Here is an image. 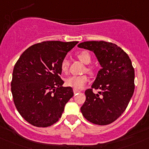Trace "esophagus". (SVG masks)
I'll return each instance as SVG.
<instances>
[{
    "mask_svg": "<svg viewBox=\"0 0 149 149\" xmlns=\"http://www.w3.org/2000/svg\"><path fill=\"white\" fill-rule=\"evenodd\" d=\"M73 91H74V94H76V93H79V92H80V91L77 90V89H75V88L73 89Z\"/></svg>",
    "mask_w": 149,
    "mask_h": 149,
    "instance_id": "1",
    "label": "esophagus"
}]
</instances>
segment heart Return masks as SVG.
<instances>
[{
    "label": "heart",
    "instance_id": "heart-1",
    "mask_svg": "<svg viewBox=\"0 0 149 149\" xmlns=\"http://www.w3.org/2000/svg\"><path fill=\"white\" fill-rule=\"evenodd\" d=\"M77 58L84 64L88 65L91 63V56L90 53L87 51H81L77 54ZM69 62L66 59H63L61 63V70L63 73H66L68 71ZM87 72L90 73L93 72V67H88L86 69ZM89 81V78L87 75L81 76H71L66 79V85L69 87H72L75 89H81L85 86V85Z\"/></svg>",
    "mask_w": 149,
    "mask_h": 149
}]
</instances>
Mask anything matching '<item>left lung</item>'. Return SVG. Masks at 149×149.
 I'll use <instances>...</instances> for the list:
<instances>
[{
  "instance_id": "obj_1",
  "label": "left lung",
  "mask_w": 149,
  "mask_h": 149,
  "mask_svg": "<svg viewBox=\"0 0 149 149\" xmlns=\"http://www.w3.org/2000/svg\"><path fill=\"white\" fill-rule=\"evenodd\" d=\"M77 47L93 52L102 69L80 107L90 122L107 125L116 121L127 108L134 90V70L128 55L118 46L104 41L84 42ZM92 89L100 90L94 94Z\"/></svg>"
}]
</instances>
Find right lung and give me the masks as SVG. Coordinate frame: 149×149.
<instances>
[{
  "instance_id": "1",
  "label": "right lung",
  "mask_w": 149,
  "mask_h": 149,
  "mask_svg": "<svg viewBox=\"0 0 149 149\" xmlns=\"http://www.w3.org/2000/svg\"><path fill=\"white\" fill-rule=\"evenodd\" d=\"M78 42L48 41L28 47L14 67L11 83L17 110L29 124L37 127L54 124L73 97L63 87L61 63Z\"/></svg>"
}]
</instances>
